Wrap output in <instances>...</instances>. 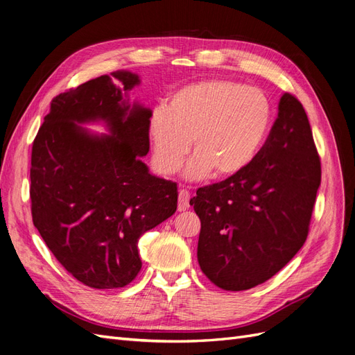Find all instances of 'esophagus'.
Returning a JSON list of instances; mask_svg holds the SVG:
<instances>
[{
  "mask_svg": "<svg viewBox=\"0 0 355 355\" xmlns=\"http://www.w3.org/2000/svg\"><path fill=\"white\" fill-rule=\"evenodd\" d=\"M189 198H191L189 191L187 189L179 191V210H187L189 207Z\"/></svg>",
  "mask_w": 355,
  "mask_h": 355,
  "instance_id": "esophagus-1",
  "label": "esophagus"
}]
</instances>
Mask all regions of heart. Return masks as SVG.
Here are the masks:
<instances>
[{"mask_svg":"<svg viewBox=\"0 0 355 355\" xmlns=\"http://www.w3.org/2000/svg\"><path fill=\"white\" fill-rule=\"evenodd\" d=\"M263 92L232 80H204L184 85L149 118V136L158 168L170 175L187 166L189 179L232 176L249 166L271 124ZM193 141H191L190 139Z\"/></svg>","mask_w":355,"mask_h":355,"instance_id":"b5f03b06","label":"heart"}]
</instances>
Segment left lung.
I'll return each instance as SVG.
<instances>
[{
	"label": "left lung",
	"instance_id": "left-lung-1",
	"mask_svg": "<svg viewBox=\"0 0 355 355\" xmlns=\"http://www.w3.org/2000/svg\"><path fill=\"white\" fill-rule=\"evenodd\" d=\"M321 182L306 112L284 93L270 136L252 163L191 198L201 220V271L223 290L270 280L304 245Z\"/></svg>",
	"mask_w": 355,
	"mask_h": 355
}]
</instances>
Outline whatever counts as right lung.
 <instances>
[{
	"label": "right lung",
	"mask_w": 355,
	"mask_h": 355,
	"mask_svg": "<svg viewBox=\"0 0 355 355\" xmlns=\"http://www.w3.org/2000/svg\"><path fill=\"white\" fill-rule=\"evenodd\" d=\"M111 75L58 94L31 154L32 222L59 263L93 288L132 283L142 268L139 237L178 207V185L153 176L141 159L153 112L128 105L112 83L125 93L139 77ZM96 119L112 135H90L78 124Z\"/></svg>",
	"instance_id": "1"
}]
</instances>
